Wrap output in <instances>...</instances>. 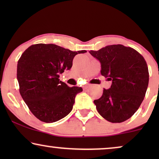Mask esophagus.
I'll return each instance as SVG.
<instances>
[{
	"label": "esophagus",
	"instance_id": "34e87169",
	"mask_svg": "<svg viewBox=\"0 0 159 159\" xmlns=\"http://www.w3.org/2000/svg\"><path fill=\"white\" fill-rule=\"evenodd\" d=\"M89 88V85H84L83 86V90H87Z\"/></svg>",
	"mask_w": 159,
	"mask_h": 159
}]
</instances>
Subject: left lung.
Returning a JSON list of instances; mask_svg holds the SVG:
<instances>
[{
	"label": "left lung",
	"mask_w": 159,
	"mask_h": 159,
	"mask_svg": "<svg viewBox=\"0 0 159 159\" xmlns=\"http://www.w3.org/2000/svg\"><path fill=\"white\" fill-rule=\"evenodd\" d=\"M90 53L101 62L102 76L111 80L95 100L98 112L112 123L129 119L140 107L148 85L149 72L143 56L136 50L122 45H107Z\"/></svg>",
	"instance_id": "left-lung-1"
}]
</instances>
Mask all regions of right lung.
<instances>
[{"mask_svg":"<svg viewBox=\"0 0 159 159\" xmlns=\"http://www.w3.org/2000/svg\"><path fill=\"white\" fill-rule=\"evenodd\" d=\"M54 44H34L21 54L17 64L19 93L34 116L45 123L57 121L72 110L82 88L69 87L59 75L72 66L77 54Z\"/></svg>","mask_w":159,"mask_h":159,"instance_id":"obj_1","label":"right lung"}]
</instances>
